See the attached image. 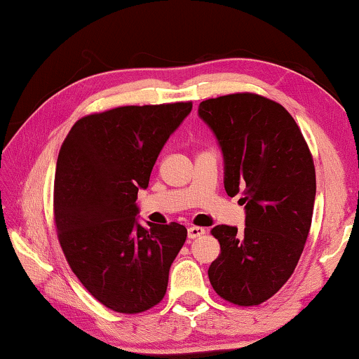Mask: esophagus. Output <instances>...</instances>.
I'll return each instance as SVG.
<instances>
[{
  "instance_id": "34e87169",
  "label": "esophagus",
  "mask_w": 359,
  "mask_h": 359,
  "mask_svg": "<svg viewBox=\"0 0 359 359\" xmlns=\"http://www.w3.org/2000/svg\"><path fill=\"white\" fill-rule=\"evenodd\" d=\"M204 233H205V229H203V227H196V225H191V227L188 229V238H191V240L203 237Z\"/></svg>"
}]
</instances>
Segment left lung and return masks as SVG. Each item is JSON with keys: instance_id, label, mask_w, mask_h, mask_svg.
Here are the masks:
<instances>
[{"instance_id": "obj_1", "label": "left lung", "mask_w": 359, "mask_h": 359, "mask_svg": "<svg viewBox=\"0 0 359 359\" xmlns=\"http://www.w3.org/2000/svg\"><path fill=\"white\" fill-rule=\"evenodd\" d=\"M199 117L224 154V186L243 194L245 230L215 225L220 253L209 281L225 301L258 306L281 289L301 258L312 224L316 166L301 129L276 101L255 93L205 100Z\"/></svg>"}]
</instances>
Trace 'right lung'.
Masks as SVG:
<instances>
[{"label": "right lung", "mask_w": 359, "mask_h": 359, "mask_svg": "<svg viewBox=\"0 0 359 359\" xmlns=\"http://www.w3.org/2000/svg\"><path fill=\"white\" fill-rule=\"evenodd\" d=\"M193 102L122 106L81 117L63 140L53 186L57 235L72 271L114 312L140 313L166 292L184 225L144 227L137 193Z\"/></svg>", "instance_id": "obj_1"}]
</instances>
